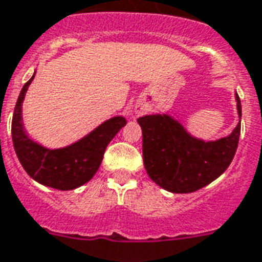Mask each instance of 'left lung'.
<instances>
[{"mask_svg":"<svg viewBox=\"0 0 262 262\" xmlns=\"http://www.w3.org/2000/svg\"><path fill=\"white\" fill-rule=\"evenodd\" d=\"M236 110L242 115L235 92ZM143 130L144 167L149 178L171 193H191L223 174L235 155L241 121L226 137H195L170 114L144 115L137 119Z\"/></svg>","mask_w":262,"mask_h":262,"instance_id":"obj_1","label":"left lung"}]
</instances>
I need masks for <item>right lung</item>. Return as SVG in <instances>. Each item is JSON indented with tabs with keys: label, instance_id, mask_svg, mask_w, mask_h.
Masks as SVG:
<instances>
[{
	"label": "right lung",
	"instance_id": "1",
	"mask_svg": "<svg viewBox=\"0 0 262 262\" xmlns=\"http://www.w3.org/2000/svg\"><path fill=\"white\" fill-rule=\"evenodd\" d=\"M35 77V72L23 87L12 119V140L23 168L43 186L57 190H73L92 179L100 167L107 145L126 125V118L117 115L107 119L67 147L47 148L30 137L23 121V102Z\"/></svg>",
	"mask_w": 262,
	"mask_h": 262
}]
</instances>
